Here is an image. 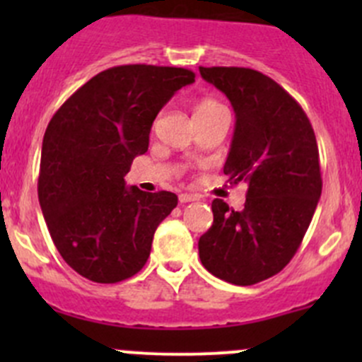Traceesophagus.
I'll list each match as a JSON object with an SVG mask.
<instances>
[{
    "label": "esophagus",
    "instance_id": "1",
    "mask_svg": "<svg viewBox=\"0 0 362 362\" xmlns=\"http://www.w3.org/2000/svg\"><path fill=\"white\" fill-rule=\"evenodd\" d=\"M178 199H180V203H191V202H198V196L196 194H187V192H184V194L178 196Z\"/></svg>",
    "mask_w": 362,
    "mask_h": 362
}]
</instances>
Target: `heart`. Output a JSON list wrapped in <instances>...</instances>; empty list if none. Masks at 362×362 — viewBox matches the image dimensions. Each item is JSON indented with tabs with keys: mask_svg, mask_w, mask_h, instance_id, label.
<instances>
[{
	"mask_svg": "<svg viewBox=\"0 0 362 362\" xmlns=\"http://www.w3.org/2000/svg\"><path fill=\"white\" fill-rule=\"evenodd\" d=\"M221 108H224V107H222V105L218 103V101L211 100V98H204V100H202L198 105H196L194 115H204V113L221 110Z\"/></svg>",
	"mask_w": 362,
	"mask_h": 362,
	"instance_id": "b5f03b06",
	"label": "heart"
}]
</instances>
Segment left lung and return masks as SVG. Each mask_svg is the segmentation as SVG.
Returning a JSON list of instances; mask_svg holds the SVG:
<instances>
[{"label":"left lung","mask_w":362,"mask_h":362,"mask_svg":"<svg viewBox=\"0 0 362 362\" xmlns=\"http://www.w3.org/2000/svg\"><path fill=\"white\" fill-rule=\"evenodd\" d=\"M199 73L236 115L224 173L249 185L243 210L214 199L199 259L217 279L252 286L282 272L301 245L322 192L319 147L306 113L273 78L236 66Z\"/></svg>","instance_id":"8db88e82"}]
</instances>
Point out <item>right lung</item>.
<instances>
[{"instance_id":"add662e5","label":"right lung","mask_w":362,"mask_h":362,"mask_svg":"<svg viewBox=\"0 0 362 362\" xmlns=\"http://www.w3.org/2000/svg\"><path fill=\"white\" fill-rule=\"evenodd\" d=\"M194 76L191 69L152 64L108 68L50 119L38 199L54 245L78 275L117 284L147 262L156 229L178 198L126 187L124 177L147 152L160 108Z\"/></svg>"}]
</instances>
